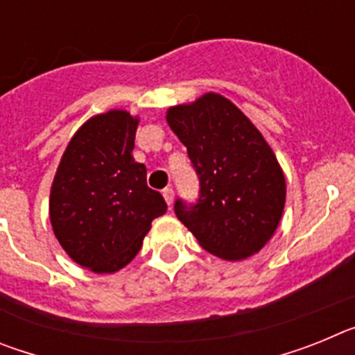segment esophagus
Here are the masks:
<instances>
[{
    "label": "esophagus",
    "mask_w": 355,
    "mask_h": 355,
    "mask_svg": "<svg viewBox=\"0 0 355 355\" xmlns=\"http://www.w3.org/2000/svg\"><path fill=\"white\" fill-rule=\"evenodd\" d=\"M163 199H165V202L171 206L172 202H174V190H172V188H165V190H163Z\"/></svg>",
    "instance_id": "esophagus-1"
}]
</instances>
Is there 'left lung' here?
<instances>
[{
  "instance_id": "obj_1",
  "label": "left lung",
  "mask_w": 355,
  "mask_h": 355,
  "mask_svg": "<svg viewBox=\"0 0 355 355\" xmlns=\"http://www.w3.org/2000/svg\"><path fill=\"white\" fill-rule=\"evenodd\" d=\"M200 181L197 205L175 200L174 211L199 245L227 261L250 258L274 236L286 180L261 131L220 94H202L167 110Z\"/></svg>"
}]
</instances>
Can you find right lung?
Returning <instances> with one entry per match:
<instances>
[{
    "label": "right lung",
    "mask_w": 355,
    "mask_h": 355,
    "mask_svg": "<svg viewBox=\"0 0 355 355\" xmlns=\"http://www.w3.org/2000/svg\"><path fill=\"white\" fill-rule=\"evenodd\" d=\"M140 119L126 110L90 117L62 155L49 193L53 233L72 261L114 274L139 254L150 222L167 211L135 162Z\"/></svg>",
    "instance_id": "add662e5"
}]
</instances>
